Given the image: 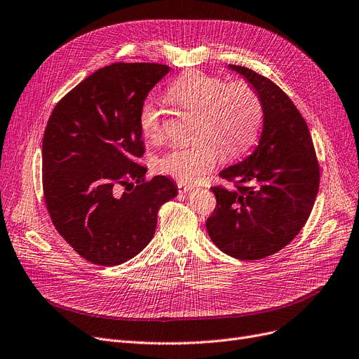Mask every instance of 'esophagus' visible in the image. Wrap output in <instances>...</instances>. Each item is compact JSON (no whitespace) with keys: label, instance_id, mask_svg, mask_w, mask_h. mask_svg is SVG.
<instances>
[{"label":"esophagus","instance_id":"1","mask_svg":"<svg viewBox=\"0 0 359 359\" xmlns=\"http://www.w3.org/2000/svg\"><path fill=\"white\" fill-rule=\"evenodd\" d=\"M192 184H187V183H177V189H179V192L180 194H187V192H189V191H192Z\"/></svg>","mask_w":359,"mask_h":359}]
</instances>
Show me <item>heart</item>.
Segmentation results:
<instances>
[{"label":"heart","mask_w":359,"mask_h":359,"mask_svg":"<svg viewBox=\"0 0 359 359\" xmlns=\"http://www.w3.org/2000/svg\"><path fill=\"white\" fill-rule=\"evenodd\" d=\"M168 97L183 109L198 112L194 140L172 146L158 158L156 168L180 183H196L213 170L220 158L244 155L257 140L263 124V102L247 81L226 83L222 76L200 71L183 74L168 87ZM139 128L151 140L164 135L163 116L154 99L139 111Z\"/></svg>","instance_id":"b5f03b06"}]
</instances>
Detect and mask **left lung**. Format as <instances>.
<instances>
[{
	"instance_id": "8db88e82",
	"label": "left lung",
	"mask_w": 359,
	"mask_h": 359,
	"mask_svg": "<svg viewBox=\"0 0 359 359\" xmlns=\"http://www.w3.org/2000/svg\"><path fill=\"white\" fill-rule=\"evenodd\" d=\"M263 102V131L256 151L220 171L232 188L213 187L216 208L205 228L223 253L240 260L272 256L306 224L320 188V163L306 121L269 78L232 65Z\"/></svg>"
}]
</instances>
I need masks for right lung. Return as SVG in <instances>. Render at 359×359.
Segmentation results:
<instances>
[{"mask_svg": "<svg viewBox=\"0 0 359 359\" xmlns=\"http://www.w3.org/2000/svg\"><path fill=\"white\" fill-rule=\"evenodd\" d=\"M161 63L97 69L53 109L43 137V192L56 231L83 259L121 264L154 238L158 210L177 195L165 176L144 179L139 111L168 74Z\"/></svg>", "mask_w": 359, "mask_h": 359, "instance_id": "add662e5", "label": "right lung"}]
</instances>
